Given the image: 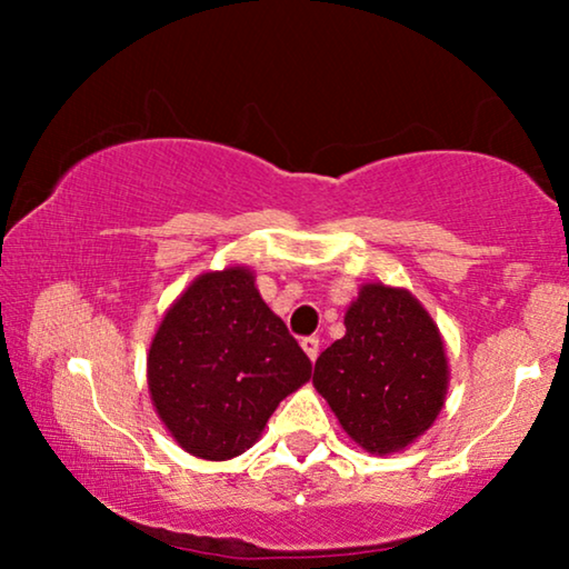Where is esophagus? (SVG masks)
Returning <instances> with one entry per match:
<instances>
[{"instance_id": "34e87169", "label": "esophagus", "mask_w": 569, "mask_h": 569, "mask_svg": "<svg viewBox=\"0 0 569 569\" xmlns=\"http://www.w3.org/2000/svg\"><path fill=\"white\" fill-rule=\"evenodd\" d=\"M300 347H302V352L310 357V362H316L318 352H321V341H318L316 337H306L300 341Z\"/></svg>"}]
</instances>
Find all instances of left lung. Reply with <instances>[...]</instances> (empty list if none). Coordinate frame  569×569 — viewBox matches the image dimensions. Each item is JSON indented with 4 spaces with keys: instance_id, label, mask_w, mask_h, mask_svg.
I'll return each mask as SVG.
<instances>
[{
    "instance_id": "obj_1",
    "label": "left lung",
    "mask_w": 569,
    "mask_h": 569,
    "mask_svg": "<svg viewBox=\"0 0 569 569\" xmlns=\"http://www.w3.org/2000/svg\"><path fill=\"white\" fill-rule=\"evenodd\" d=\"M347 333L316 360L313 386L368 453H396L430 430L448 391L438 323L415 295L362 284L347 308Z\"/></svg>"
}]
</instances>
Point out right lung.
Masks as SVG:
<instances>
[{
	"label": "right lung",
	"instance_id": "right-lung-1",
	"mask_svg": "<svg viewBox=\"0 0 569 569\" xmlns=\"http://www.w3.org/2000/svg\"><path fill=\"white\" fill-rule=\"evenodd\" d=\"M310 370L246 267L193 279L168 308L147 355L154 411L186 453L207 461L246 453Z\"/></svg>",
	"mask_w": 569,
	"mask_h": 569
}]
</instances>
